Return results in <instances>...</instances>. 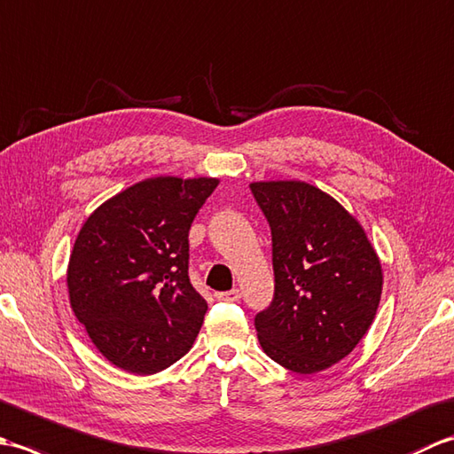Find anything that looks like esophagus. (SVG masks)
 Listing matches in <instances>:
<instances>
[{
  "instance_id": "obj_1",
  "label": "esophagus",
  "mask_w": 454,
  "mask_h": 454,
  "mask_svg": "<svg viewBox=\"0 0 454 454\" xmlns=\"http://www.w3.org/2000/svg\"><path fill=\"white\" fill-rule=\"evenodd\" d=\"M239 296H242L239 288H232V291H224V293H216L218 301H224V302H236V301H239Z\"/></svg>"
}]
</instances>
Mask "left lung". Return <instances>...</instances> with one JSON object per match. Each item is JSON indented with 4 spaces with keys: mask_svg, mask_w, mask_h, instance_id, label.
I'll list each match as a JSON object with an SVG mask.
<instances>
[{
    "mask_svg": "<svg viewBox=\"0 0 454 454\" xmlns=\"http://www.w3.org/2000/svg\"><path fill=\"white\" fill-rule=\"evenodd\" d=\"M271 228L275 296L255 316L267 356L298 374L340 363L369 330L382 267L363 226L304 181L249 185Z\"/></svg>",
    "mask_w": 454,
    "mask_h": 454,
    "instance_id": "obj_1",
    "label": "left lung"
}]
</instances>
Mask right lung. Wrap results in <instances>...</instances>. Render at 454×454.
Segmentation results:
<instances>
[{
  "label": "right lung",
  "mask_w": 454,
  "mask_h": 454,
  "mask_svg": "<svg viewBox=\"0 0 454 454\" xmlns=\"http://www.w3.org/2000/svg\"><path fill=\"white\" fill-rule=\"evenodd\" d=\"M215 177H152L85 220L67 263L75 317L114 366L153 374L179 361L207 301L189 281V230Z\"/></svg>",
  "instance_id": "right-lung-1"
}]
</instances>
